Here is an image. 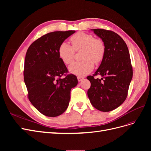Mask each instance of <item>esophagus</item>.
<instances>
[{"mask_svg": "<svg viewBox=\"0 0 151 151\" xmlns=\"http://www.w3.org/2000/svg\"><path fill=\"white\" fill-rule=\"evenodd\" d=\"M84 79V77H81V76H77V80H78L79 82H81Z\"/></svg>", "mask_w": 151, "mask_h": 151, "instance_id": "34e87169", "label": "esophagus"}]
</instances>
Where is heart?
Returning a JSON list of instances; mask_svg holds the SVG:
<instances>
[{
    "label": "heart",
    "instance_id": "b5f03b06",
    "mask_svg": "<svg viewBox=\"0 0 151 151\" xmlns=\"http://www.w3.org/2000/svg\"><path fill=\"white\" fill-rule=\"evenodd\" d=\"M72 46L62 42L58 49V57L65 64H70L74 57L75 51L83 49L82 58L84 60L74 62L68 67L69 72L77 76H85L93 70L94 62L102 61L105 53V45L101 40L84 32H79L72 36Z\"/></svg>",
    "mask_w": 151,
    "mask_h": 151
}]
</instances>
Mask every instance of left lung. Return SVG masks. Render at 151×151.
<instances>
[{
	"label": "left lung",
	"instance_id": "obj_1",
	"mask_svg": "<svg viewBox=\"0 0 151 151\" xmlns=\"http://www.w3.org/2000/svg\"><path fill=\"white\" fill-rule=\"evenodd\" d=\"M105 45V53L98 70L87 77L91 83L88 96L91 103L98 110L108 112L125 101L133 76L130 53L127 44L112 31L91 29ZM100 75L101 79L94 76Z\"/></svg>",
	"mask_w": 151,
	"mask_h": 151
}]
</instances>
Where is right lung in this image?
<instances>
[{"label": "right lung", "instance_id": "add662e5", "mask_svg": "<svg viewBox=\"0 0 151 151\" xmlns=\"http://www.w3.org/2000/svg\"><path fill=\"white\" fill-rule=\"evenodd\" d=\"M76 31H54L36 40L26 54L24 80L31 104L43 115L55 117L67 109L70 99V90L78 81L68 72L59 58L60 45Z\"/></svg>", "mask_w": 151, "mask_h": 151}]
</instances>
